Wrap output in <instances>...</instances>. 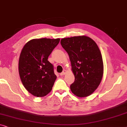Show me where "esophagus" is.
<instances>
[{
	"instance_id": "1",
	"label": "esophagus",
	"mask_w": 127,
	"mask_h": 127,
	"mask_svg": "<svg viewBox=\"0 0 127 127\" xmlns=\"http://www.w3.org/2000/svg\"><path fill=\"white\" fill-rule=\"evenodd\" d=\"M66 73V70H64L63 71V72H62V73H60V75H61V76H64V75H65Z\"/></svg>"
}]
</instances>
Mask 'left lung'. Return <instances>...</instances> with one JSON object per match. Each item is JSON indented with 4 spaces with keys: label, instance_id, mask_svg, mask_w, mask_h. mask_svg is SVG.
<instances>
[{
    "label": "left lung",
    "instance_id": "8db88e82",
    "mask_svg": "<svg viewBox=\"0 0 127 127\" xmlns=\"http://www.w3.org/2000/svg\"><path fill=\"white\" fill-rule=\"evenodd\" d=\"M61 44L68 54L74 83L72 93L78 97L92 94L99 86L103 74V64L99 48L91 38L79 36L63 38Z\"/></svg>",
    "mask_w": 127,
    "mask_h": 127
}]
</instances>
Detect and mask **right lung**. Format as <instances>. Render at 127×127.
<instances>
[{"label":"right lung","mask_w":127,"mask_h":127,"mask_svg":"<svg viewBox=\"0 0 127 127\" xmlns=\"http://www.w3.org/2000/svg\"><path fill=\"white\" fill-rule=\"evenodd\" d=\"M60 39L31 40L21 52L19 74L22 84L31 94L46 96L51 91L57 76L48 57L60 42Z\"/></svg>","instance_id":"obj_1"}]
</instances>
